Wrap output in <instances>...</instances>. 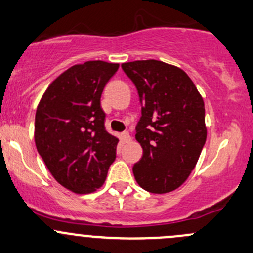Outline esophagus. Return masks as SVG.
I'll use <instances>...</instances> for the list:
<instances>
[{"label":"esophagus","instance_id":"obj_1","mask_svg":"<svg viewBox=\"0 0 253 253\" xmlns=\"http://www.w3.org/2000/svg\"><path fill=\"white\" fill-rule=\"evenodd\" d=\"M121 139L124 143H129L132 140V137L128 132H124V133H121Z\"/></svg>","mask_w":253,"mask_h":253}]
</instances>
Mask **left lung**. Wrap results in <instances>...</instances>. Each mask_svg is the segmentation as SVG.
I'll return each instance as SVG.
<instances>
[{"mask_svg": "<svg viewBox=\"0 0 253 253\" xmlns=\"http://www.w3.org/2000/svg\"><path fill=\"white\" fill-rule=\"evenodd\" d=\"M121 68L134 84L142 105L135 139L143 156L133 166L134 178L144 190L169 193L187 180L206 142L204 100L177 66L149 59Z\"/></svg>", "mask_w": 253, "mask_h": 253, "instance_id": "8db88e82", "label": "left lung"}]
</instances>
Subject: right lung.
I'll return each instance as SVG.
<instances>
[{"instance_id":"add662e5","label":"right lung","mask_w":253,"mask_h":253,"mask_svg":"<svg viewBox=\"0 0 253 253\" xmlns=\"http://www.w3.org/2000/svg\"><path fill=\"white\" fill-rule=\"evenodd\" d=\"M119 64L91 60L50 84L36 110L35 143L59 184L79 194L102 187L119 139L105 129L100 97Z\"/></svg>"}]
</instances>
